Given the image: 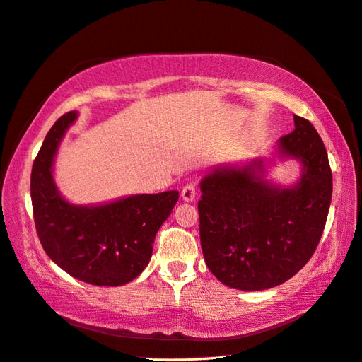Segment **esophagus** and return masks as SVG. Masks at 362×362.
Listing matches in <instances>:
<instances>
[{"label": "esophagus", "instance_id": "esophagus-1", "mask_svg": "<svg viewBox=\"0 0 362 362\" xmlns=\"http://www.w3.org/2000/svg\"><path fill=\"white\" fill-rule=\"evenodd\" d=\"M196 187H194V185H187V187L182 189V199L185 202H192L196 199Z\"/></svg>", "mask_w": 362, "mask_h": 362}]
</instances>
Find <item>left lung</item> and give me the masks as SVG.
<instances>
[{"mask_svg":"<svg viewBox=\"0 0 362 362\" xmlns=\"http://www.w3.org/2000/svg\"><path fill=\"white\" fill-rule=\"evenodd\" d=\"M280 137L279 158H295L302 175L292 187L265 179L272 160L220 165L200 180V243L206 266L240 291H264L292 278L310 260L326 225L332 171L326 146L308 119Z\"/></svg>","mask_w":362,"mask_h":362,"instance_id":"1","label":"left lung"}]
</instances>
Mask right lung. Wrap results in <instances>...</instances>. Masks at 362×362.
<instances>
[{
  "mask_svg": "<svg viewBox=\"0 0 362 362\" xmlns=\"http://www.w3.org/2000/svg\"><path fill=\"white\" fill-rule=\"evenodd\" d=\"M76 111L61 116L45 136L32 168L30 194L40 242L62 271L95 286H122L151 260L157 230L179 191L134 194L99 205H75L61 196L53 163Z\"/></svg>",
  "mask_w": 362,
  "mask_h": 362,
  "instance_id": "add662e5",
  "label": "right lung"
}]
</instances>
